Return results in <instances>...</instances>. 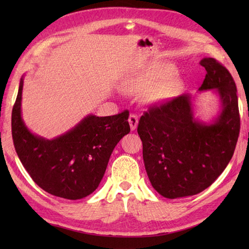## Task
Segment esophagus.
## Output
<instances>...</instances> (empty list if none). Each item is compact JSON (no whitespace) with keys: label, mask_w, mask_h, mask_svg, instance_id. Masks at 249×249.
I'll use <instances>...</instances> for the list:
<instances>
[{"label":"esophagus","mask_w":249,"mask_h":249,"mask_svg":"<svg viewBox=\"0 0 249 249\" xmlns=\"http://www.w3.org/2000/svg\"><path fill=\"white\" fill-rule=\"evenodd\" d=\"M129 124H130V127L132 131L136 130V127L138 125V117L135 114H131L129 117Z\"/></svg>","instance_id":"esophagus-1"}]
</instances>
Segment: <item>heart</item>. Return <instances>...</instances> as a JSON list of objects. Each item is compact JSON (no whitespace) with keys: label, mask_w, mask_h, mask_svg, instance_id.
<instances>
[{"label":"heart","mask_w":249,"mask_h":249,"mask_svg":"<svg viewBox=\"0 0 249 249\" xmlns=\"http://www.w3.org/2000/svg\"><path fill=\"white\" fill-rule=\"evenodd\" d=\"M177 73L176 66L164 64L153 66L127 78L122 88L130 93H144L147 104H159L167 102L178 96L184 88V83Z\"/></svg>","instance_id":"obj_1"}]
</instances>
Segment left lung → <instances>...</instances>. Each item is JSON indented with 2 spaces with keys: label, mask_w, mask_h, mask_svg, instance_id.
Wrapping results in <instances>:
<instances>
[{
  "label": "left lung",
  "mask_w": 249,
  "mask_h": 249,
  "mask_svg": "<svg viewBox=\"0 0 249 249\" xmlns=\"http://www.w3.org/2000/svg\"><path fill=\"white\" fill-rule=\"evenodd\" d=\"M199 63L207 74L198 91L213 90L219 96L217 116L210 123L195 117L197 95L185 93L150 108L137 129L149 182L169 199L192 196L212 185L230 163L239 137L235 81L214 58Z\"/></svg>",
  "instance_id": "1"
}]
</instances>
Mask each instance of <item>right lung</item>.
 <instances>
[{
    "label": "right lung",
    "instance_id": "1",
    "mask_svg": "<svg viewBox=\"0 0 249 249\" xmlns=\"http://www.w3.org/2000/svg\"><path fill=\"white\" fill-rule=\"evenodd\" d=\"M24 78L25 74L11 118L14 147L21 164L52 195L72 200L88 196L99 187L113 149L130 133L129 112L104 117L88 114L70 131L47 139L30 131L22 119Z\"/></svg>",
    "mask_w": 249,
    "mask_h": 249
}]
</instances>
